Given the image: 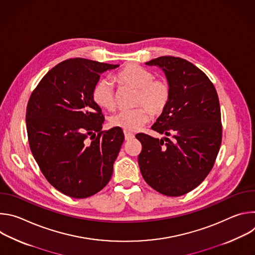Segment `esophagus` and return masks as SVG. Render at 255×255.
Here are the masks:
<instances>
[{
	"mask_svg": "<svg viewBox=\"0 0 255 255\" xmlns=\"http://www.w3.org/2000/svg\"><path fill=\"white\" fill-rule=\"evenodd\" d=\"M124 135H125V140H127V141L133 139L134 136H135L133 133H131L129 131H124Z\"/></svg>",
	"mask_w": 255,
	"mask_h": 255,
	"instance_id": "1",
	"label": "esophagus"
}]
</instances>
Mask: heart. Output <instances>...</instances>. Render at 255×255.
<instances>
[{
	"instance_id": "heart-1",
	"label": "heart",
	"mask_w": 255,
	"mask_h": 255,
	"mask_svg": "<svg viewBox=\"0 0 255 255\" xmlns=\"http://www.w3.org/2000/svg\"><path fill=\"white\" fill-rule=\"evenodd\" d=\"M115 81L122 87L135 91L133 106L136 108L121 110L113 115L110 123L126 131H134L146 123L151 116L159 117L170 99V86L164 79H155L151 70L138 64H128L116 72ZM95 103L106 110L116 106V92L110 80H99L93 89Z\"/></svg>"
}]
</instances>
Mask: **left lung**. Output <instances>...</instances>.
I'll return each instance as SVG.
<instances>
[{"mask_svg": "<svg viewBox=\"0 0 255 255\" xmlns=\"http://www.w3.org/2000/svg\"><path fill=\"white\" fill-rule=\"evenodd\" d=\"M161 67L170 86L165 111L151 129L163 139L138 133V163L156 192L179 197L196 189L214 166L222 142L219 98L210 79L192 62L160 56L146 62Z\"/></svg>", "mask_w": 255, "mask_h": 255, "instance_id": "left-lung-1", "label": "left lung"}]
</instances>
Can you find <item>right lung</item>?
<instances>
[{
    "mask_svg": "<svg viewBox=\"0 0 255 255\" xmlns=\"http://www.w3.org/2000/svg\"><path fill=\"white\" fill-rule=\"evenodd\" d=\"M116 67L66 59L47 72L29 98L26 127L31 152L48 183L68 197L89 198L112 176L124 133L118 127L102 131L105 118L93 89L103 72Z\"/></svg>",
    "mask_w": 255,
    "mask_h": 255,
    "instance_id": "add662e5",
    "label": "right lung"
}]
</instances>
